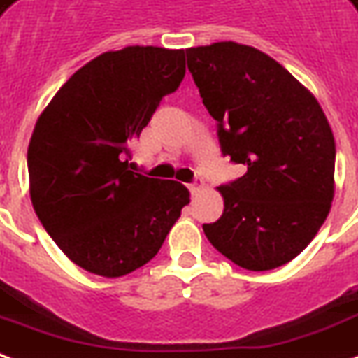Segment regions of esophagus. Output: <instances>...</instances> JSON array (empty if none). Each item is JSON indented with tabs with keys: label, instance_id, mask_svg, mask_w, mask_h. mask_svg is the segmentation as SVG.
Returning <instances> with one entry per match:
<instances>
[{
	"label": "esophagus",
	"instance_id": "esophagus-1",
	"mask_svg": "<svg viewBox=\"0 0 358 358\" xmlns=\"http://www.w3.org/2000/svg\"><path fill=\"white\" fill-rule=\"evenodd\" d=\"M187 189H189V193H192V195H197V193L203 189V184H199V182H193V184H189V186H187Z\"/></svg>",
	"mask_w": 358,
	"mask_h": 358
}]
</instances>
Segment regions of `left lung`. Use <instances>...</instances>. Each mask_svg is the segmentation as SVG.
<instances>
[{
	"label": "left lung",
	"mask_w": 358,
	"mask_h": 358,
	"mask_svg": "<svg viewBox=\"0 0 358 358\" xmlns=\"http://www.w3.org/2000/svg\"><path fill=\"white\" fill-rule=\"evenodd\" d=\"M203 104L218 121L222 153L246 174L220 186L224 213L206 239L248 271L294 260L324 224L334 199L336 142L317 98L248 45L186 49Z\"/></svg>",
	"instance_id": "1"
}]
</instances>
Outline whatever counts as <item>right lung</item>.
<instances>
[{
  "label": "right lung",
  "mask_w": 358,
  "mask_h": 358,
  "mask_svg": "<svg viewBox=\"0 0 358 358\" xmlns=\"http://www.w3.org/2000/svg\"><path fill=\"white\" fill-rule=\"evenodd\" d=\"M184 73V49L102 52L36 121L28 145L31 205L58 248L89 273L117 279L148 264L189 203L186 186L129 171L125 159Z\"/></svg>",
  "instance_id": "1"
}]
</instances>
